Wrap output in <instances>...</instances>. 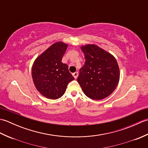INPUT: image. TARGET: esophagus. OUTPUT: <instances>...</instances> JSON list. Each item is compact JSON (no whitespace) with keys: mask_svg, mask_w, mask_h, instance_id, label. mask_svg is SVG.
I'll use <instances>...</instances> for the list:
<instances>
[{"mask_svg":"<svg viewBox=\"0 0 148 148\" xmlns=\"http://www.w3.org/2000/svg\"><path fill=\"white\" fill-rule=\"evenodd\" d=\"M72 75H73V76H74V77L75 78V79H76V78H77V76H78V72H74V73L72 74Z\"/></svg>","mask_w":148,"mask_h":148,"instance_id":"1","label":"esophagus"}]
</instances>
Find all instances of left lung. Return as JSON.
<instances>
[{"instance_id": "1", "label": "left lung", "mask_w": 148, "mask_h": 148, "mask_svg": "<svg viewBox=\"0 0 148 148\" xmlns=\"http://www.w3.org/2000/svg\"><path fill=\"white\" fill-rule=\"evenodd\" d=\"M85 63L79 69L77 81L84 93L93 100H102L114 92L119 79L117 61L96 45L81 47Z\"/></svg>"}]
</instances>
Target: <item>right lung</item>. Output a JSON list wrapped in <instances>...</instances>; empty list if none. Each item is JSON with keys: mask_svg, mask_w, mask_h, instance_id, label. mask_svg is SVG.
Masks as SVG:
<instances>
[{"mask_svg": "<svg viewBox=\"0 0 148 148\" xmlns=\"http://www.w3.org/2000/svg\"><path fill=\"white\" fill-rule=\"evenodd\" d=\"M67 45L53 44L34 62L32 76L37 90L46 98L57 99L64 95L67 84L74 79L68 65L62 60Z\"/></svg>", "mask_w": 148, "mask_h": 148, "instance_id": "1", "label": "right lung"}]
</instances>
